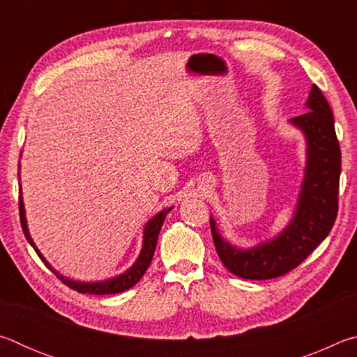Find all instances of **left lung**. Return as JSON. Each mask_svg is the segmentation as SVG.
<instances>
[{
    "instance_id": "1",
    "label": "left lung",
    "mask_w": 357,
    "mask_h": 357,
    "mask_svg": "<svg viewBox=\"0 0 357 357\" xmlns=\"http://www.w3.org/2000/svg\"><path fill=\"white\" fill-rule=\"evenodd\" d=\"M304 114L289 119L304 132L307 167L293 220L274 239L249 250L228 244L211 219L217 255L229 273L249 280H268L298 268L323 243L334 227L338 211L342 154L334 116L328 100L313 84Z\"/></svg>"
}]
</instances>
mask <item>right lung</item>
<instances>
[{
	"instance_id": "obj_1",
	"label": "right lung",
	"mask_w": 357,
	"mask_h": 357,
	"mask_svg": "<svg viewBox=\"0 0 357 357\" xmlns=\"http://www.w3.org/2000/svg\"><path fill=\"white\" fill-rule=\"evenodd\" d=\"M20 168V167H19ZM20 192V202H19V209H20V223H22V228H23V233H25V236L28 239V243L34 247L36 253H38L39 258L42 261L45 263V266L48 269L52 271L53 274H55L59 280H63V283H66L69 288L75 289L78 293H83V294H114V293H123L126 289H129L135 285V283L142 279L143 274L146 273V269L149 268L151 264V259L154 257V250H155V245H157V238H159V231L162 228V223H164L167 214L170 213L172 208L160 211L159 214L154 215L153 219L148 222V225L144 227V239H143V249L140 252V257L137 258L135 264L132 266L129 271H126L124 274H121L118 277H113L110 280H105V282H93V283H84V282H75V280H69L66 279V277L59 275L55 269L52 268L50 264L45 261V258L42 257V253L36 249V245L33 243L31 236H29L28 233V227H26V219H25V208H23V200H22V187L19 189Z\"/></svg>"
}]
</instances>
